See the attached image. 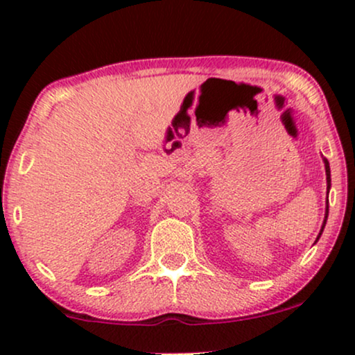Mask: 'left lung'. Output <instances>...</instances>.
<instances>
[{
  "instance_id": "1",
  "label": "left lung",
  "mask_w": 355,
  "mask_h": 355,
  "mask_svg": "<svg viewBox=\"0 0 355 355\" xmlns=\"http://www.w3.org/2000/svg\"><path fill=\"white\" fill-rule=\"evenodd\" d=\"M322 162H324V166H325V180H327V195H329V191H331V166H329V162H327V158H324V157H322ZM327 217H329V198H327V202H325V214H324V222H322L320 232H319V235H317L315 242H313V243H317V242H319V239H320L322 232H324V229H325V223H327Z\"/></svg>"
}]
</instances>
